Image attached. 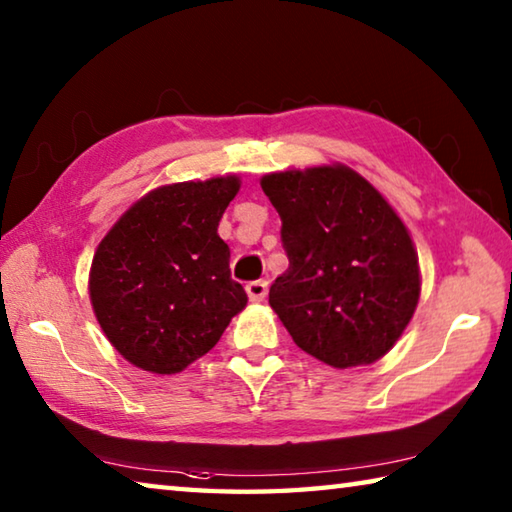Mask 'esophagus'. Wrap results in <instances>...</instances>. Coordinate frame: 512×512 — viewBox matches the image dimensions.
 Here are the masks:
<instances>
[{"label": "esophagus", "instance_id": "34e87169", "mask_svg": "<svg viewBox=\"0 0 512 512\" xmlns=\"http://www.w3.org/2000/svg\"><path fill=\"white\" fill-rule=\"evenodd\" d=\"M246 293L253 302H262L268 293V282L266 280H255L246 284Z\"/></svg>", "mask_w": 512, "mask_h": 512}]
</instances>
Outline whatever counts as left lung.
<instances>
[{"label": "left lung", "mask_w": 512, "mask_h": 512, "mask_svg": "<svg viewBox=\"0 0 512 512\" xmlns=\"http://www.w3.org/2000/svg\"><path fill=\"white\" fill-rule=\"evenodd\" d=\"M259 183L289 257L268 305L291 339L339 370L384 357L411 323L422 284L393 205L339 162L266 173Z\"/></svg>", "instance_id": "left-lung-1"}]
</instances>
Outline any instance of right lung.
Here are the masks:
<instances>
[{
    "mask_svg": "<svg viewBox=\"0 0 512 512\" xmlns=\"http://www.w3.org/2000/svg\"><path fill=\"white\" fill-rule=\"evenodd\" d=\"M239 187L235 173L155 187L101 239L90 302L112 348L133 366L176 375L210 352L246 307L216 232Z\"/></svg>",
    "mask_w": 512,
    "mask_h": 512,
    "instance_id": "add662e5",
    "label": "right lung"
}]
</instances>
